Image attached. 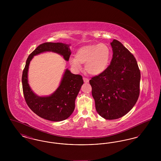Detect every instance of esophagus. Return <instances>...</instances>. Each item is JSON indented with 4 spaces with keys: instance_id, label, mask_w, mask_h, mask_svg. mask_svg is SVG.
I'll use <instances>...</instances> for the list:
<instances>
[{
    "instance_id": "34e87169",
    "label": "esophagus",
    "mask_w": 161,
    "mask_h": 161,
    "mask_svg": "<svg viewBox=\"0 0 161 161\" xmlns=\"http://www.w3.org/2000/svg\"><path fill=\"white\" fill-rule=\"evenodd\" d=\"M83 81H84V83H88L89 82V79L87 78L83 77Z\"/></svg>"
}]
</instances>
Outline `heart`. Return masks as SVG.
I'll return each mask as SVG.
<instances>
[{
    "mask_svg": "<svg viewBox=\"0 0 161 161\" xmlns=\"http://www.w3.org/2000/svg\"><path fill=\"white\" fill-rule=\"evenodd\" d=\"M110 55V49L106 43L89 45L79 48L75 58H70L69 62L76 70L81 69L80 64H85L84 69L87 74L97 75L107 69Z\"/></svg>",
    "mask_w": 161,
    "mask_h": 161,
    "instance_id": "1",
    "label": "heart"
}]
</instances>
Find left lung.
<instances>
[{"label": "left lung", "mask_w": 161, "mask_h": 161, "mask_svg": "<svg viewBox=\"0 0 161 161\" xmlns=\"http://www.w3.org/2000/svg\"><path fill=\"white\" fill-rule=\"evenodd\" d=\"M110 45L113 51L110 64L89 81L98 114L110 120L121 118L135 105L141 79L133 55L115 39Z\"/></svg>", "instance_id": "left-lung-1"}]
</instances>
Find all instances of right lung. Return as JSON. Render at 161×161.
Returning <instances> with one entry per match:
<instances>
[{
	"mask_svg": "<svg viewBox=\"0 0 161 161\" xmlns=\"http://www.w3.org/2000/svg\"><path fill=\"white\" fill-rule=\"evenodd\" d=\"M53 52L69 61L71 54L69 45L46 42L37 47L28 57L22 77L25 100L31 110L40 117L51 121H61L68 118L75 109V101L81 86L83 77L66 69L59 87L47 97H39L31 90L28 81V71L33 57L44 52Z\"/></svg>",
	"mask_w": 161,
	"mask_h": 161,
	"instance_id": "1",
	"label": "right lung"
}]
</instances>
